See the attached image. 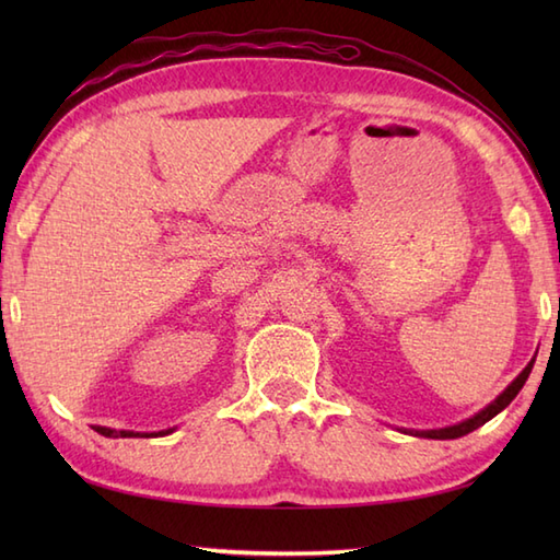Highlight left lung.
I'll return each instance as SVG.
<instances>
[{"label":"left lung","mask_w":560,"mask_h":560,"mask_svg":"<svg viewBox=\"0 0 560 560\" xmlns=\"http://www.w3.org/2000/svg\"><path fill=\"white\" fill-rule=\"evenodd\" d=\"M532 365H534V359L525 365V371H522L513 383H510L501 395H498L489 407H483L479 413H474L471 419H467V421H459V423H455V425H445V428H431V431H404V433H411V435H416V438H431V440H455V438H462V435H467V433H471V431H477L479 425H483L486 421H491L493 416H498L501 413L510 401H513L515 397H517V392L525 387V383H527V377H529V373H532Z\"/></svg>","instance_id":"1"}]
</instances>
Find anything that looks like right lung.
Instances as JSON below:
<instances>
[{
    "instance_id": "obj_1",
    "label": "right lung",
    "mask_w": 560,
    "mask_h": 560,
    "mask_svg": "<svg viewBox=\"0 0 560 560\" xmlns=\"http://www.w3.org/2000/svg\"><path fill=\"white\" fill-rule=\"evenodd\" d=\"M93 431L105 438H161V435H171L175 428H165V431H153V433H139V431H115V428H108V425H93Z\"/></svg>"
}]
</instances>
